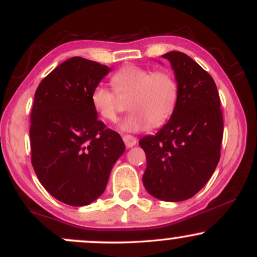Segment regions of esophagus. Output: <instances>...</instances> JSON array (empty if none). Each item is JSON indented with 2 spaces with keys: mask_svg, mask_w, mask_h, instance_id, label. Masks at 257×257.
<instances>
[{
  "mask_svg": "<svg viewBox=\"0 0 257 257\" xmlns=\"http://www.w3.org/2000/svg\"><path fill=\"white\" fill-rule=\"evenodd\" d=\"M123 141H124L126 147H133L137 145L138 139L132 137V135H123Z\"/></svg>",
  "mask_w": 257,
  "mask_h": 257,
  "instance_id": "1",
  "label": "esophagus"
}]
</instances>
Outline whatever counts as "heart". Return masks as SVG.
<instances>
[{"label":"heart","mask_w":257,"mask_h":257,"mask_svg":"<svg viewBox=\"0 0 257 257\" xmlns=\"http://www.w3.org/2000/svg\"><path fill=\"white\" fill-rule=\"evenodd\" d=\"M111 84L114 92L104 84L94 87L90 102L94 111L108 122H114L122 110L116 95L128 96V116L119 123L123 132L137 133L150 126H161L172 117L179 100V83L172 72L153 71L128 65L113 73Z\"/></svg>","instance_id":"b5f03b06"}]
</instances>
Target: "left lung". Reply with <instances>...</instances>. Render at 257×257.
I'll return each instance as SVG.
<instances>
[{
  "label": "left lung",
  "mask_w": 257,
  "mask_h": 257,
  "mask_svg": "<svg viewBox=\"0 0 257 257\" xmlns=\"http://www.w3.org/2000/svg\"><path fill=\"white\" fill-rule=\"evenodd\" d=\"M169 60L179 83L175 111L156 135L139 141L146 153V191L164 202H181L199 192L220 161L223 119L213 77L181 52Z\"/></svg>",
  "instance_id": "8db88e82"
}]
</instances>
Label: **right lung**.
<instances>
[{"instance_id": "add662e5", "label": "right lung", "mask_w": 257, "mask_h": 257, "mask_svg": "<svg viewBox=\"0 0 257 257\" xmlns=\"http://www.w3.org/2000/svg\"><path fill=\"white\" fill-rule=\"evenodd\" d=\"M110 67L81 57L67 59L43 78L31 111V162L54 198L72 206L104 193L111 169L125 151L118 133L105 128L90 102Z\"/></svg>"}]
</instances>
